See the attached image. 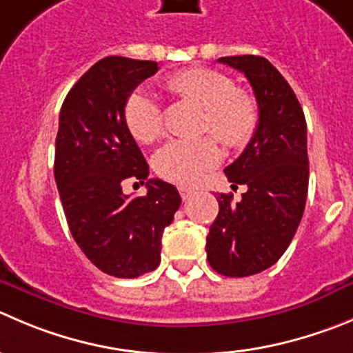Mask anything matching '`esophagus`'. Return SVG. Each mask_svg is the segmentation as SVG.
<instances>
[{
    "label": "esophagus",
    "mask_w": 353,
    "mask_h": 353,
    "mask_svg": "<svg viewBox=\"0 0 353 353\" xmlns=\"http://www.w3.org/2000/svg\"><path fill=\"white\" fill-rule=\"evenodd\" d=\"M179 190H180V196H182L183 201H187L194 194L192 189H189V187H183V185L179 187Z\"/></svg>",
    "instance_id": "34e87169"
}]
</instances>
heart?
Here are the masks:
<instances>
[{"label":"heart","mask_w":353,"mask_h":353,"mask_svg":"<svg viewBox=\"0 0 353 353\" xmlns=\"http://www.w3.org/2000/svg\"><path fill=\"white\" fill-rule=\"evenodd\" d=\"M164 88L180 100L204 109L203 132L216 137L229 149H243L258 128V103L250 93L236 88L227 74L204 67L180 70L164 81ZM130 133L140 143H152L163 135L164 119L159 103L147 93H135L124 105ZM221 150L216 140H171L157 150L154 164L161 176L192 185L216 166Z\"/></svg>","instance_id":"1"}]
</instances>
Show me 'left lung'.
<instances>
[{
    "label": "left lung",
    "mask_w": 353,
    "mask_h": 353,
    "mask_svg": "<svg viewBox=\"0 0 353 353\" xmlns=\"http://www.w3.org/2000/svg\"><path fill=\"white\" fill-rule=\"evenodd\" d=\"M243 72L258 103V128L244 152L225 168L234 189L246 185L239 203L216 197V220L206 237L211 268L248 277L272 267L288 250L303 216L308 192L307 123L283 74L256 55L221 57Z\"/></svg>",
    "instance_id": "8db88e82"
}]
</instances>
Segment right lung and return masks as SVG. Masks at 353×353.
<instances>
[{
    "mask_svg": "<svg viewBox=\"0 0 353 353\" xmlns=\"http://www.w3.org/2000/svg\"><path fill=\"white\" fill-rule=\"evenodd\" d=\"M157 62L105 57L67 93L55 140V182L74 241L90 261L119 279L156 270L161 237L180 208L171 183L150 179L149 164L124 119L133 90ZM126 181L146 183L130 200Z\"/></svg>",
    "mask_w": 353,
    "mask_h": 353,
    "instance_id": "1",
    "label": "right lung"
}]
</instances>
